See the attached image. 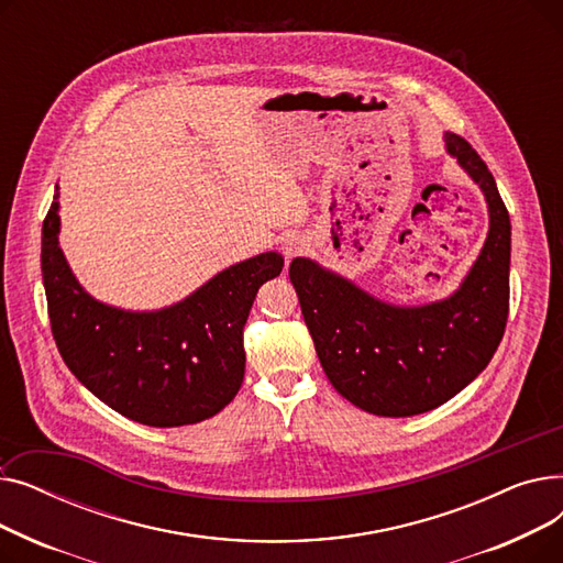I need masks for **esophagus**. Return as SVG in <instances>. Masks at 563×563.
I'll list each match as a JSON object with an SVG mask.
<instances>
[{"instance_id": "1", "label": "esophagus", "mask_w": 563, "mask_h": 563, "mask_svg": "<svg viewBox=\"0 0 563 563\" xmlns=\"http://www.w3.org/2000/svg\"><path fill=\"white\" fill-rule=\"evenodd\" d=\"M308 249V240L303 234H287L285 240H283V253L287 255V260H291V257H297V255H301L303 251Z\"/></svg>"}]
</instances>
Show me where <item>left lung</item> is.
<instances>
[{
    "instance_id": "1",
    "label": "left lung",
    "mask_w": 563,
    "mask_h": 563,
    "mask_svg": "<svg viewBox=\"0 0 563 563\" xmlns=\"http://www.w3.org/2000/svg\"><path fill=\"white\" fill-rule=\"evenodd\" d=\"M445 143L482 187L490 214L486 244L450 299L390 306L312 260L289 264V280L333 388L383 418L420 416L450 401L486 369L507 327L509 212L475 147L459 134H445Z\"/></svg>"
}]
</instances>
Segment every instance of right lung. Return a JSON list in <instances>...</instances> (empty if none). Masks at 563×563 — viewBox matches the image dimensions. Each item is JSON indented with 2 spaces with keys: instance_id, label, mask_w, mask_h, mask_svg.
Here are the masks:
<instances>
[{
  "instance_id": "obj_1",
  "label": "right lung",
  "mask_w": 563,
  "mask_h": 563,
  "mask_svg": "<svg viewBox=\"0 0 563 563\" xmlns=\"http://www.w3.org/2000/svg\"><path fill=\"white\" fill-rule=\"evenodd\" d=\"M56 198L43 221L41 269L52 335L68 369L139 424L183 427L217 416L242 388L246 319L260 285L280 276L283 257L244 260L157 312L111 308L88 297L58 249Z\"/></svg>"
}]
</instances>
